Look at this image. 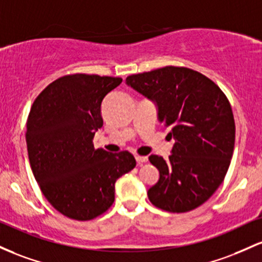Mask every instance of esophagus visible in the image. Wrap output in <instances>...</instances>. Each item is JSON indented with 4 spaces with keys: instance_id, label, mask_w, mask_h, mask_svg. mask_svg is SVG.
<instances>
[{
    "instance_id": "esophagus-1",
    "label": "esophagus",
    "mask_w": 262,
    "mask_h": 262,
    "mask_svg": "<svg viewBox=\"0 0 262 262\" xmlns=\"http://www.w3.org/2000/svg\"><path fill=\"white\" fill-rule=\"evenodd\" d=\"M147 160H148V157H147V156H139V155L136 156V161H137V163H139V164H142V163L147 162Z\"/></svg>"
}]
</instances>
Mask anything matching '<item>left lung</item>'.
Wrapping results in <instances>:
<instances>
[{
	"label": "left lung",
	"mask_w": 262,
	"mask_h": 262,
	"mask_svg": "<svg viewBox=\"0 0 262 262\" xmlns=\"http://www.w3.org/2000/svg\"><path fill=\"white\" fill-rule=\"evenodd\" d=\"M156 102L158 120L174 139L168 160L148 157L160 179L147 192L155 207L186 213L207 202L224 181L235 145V121L222 89L199 72L164 67L126 78Z\"/></svg>",
	"instance_id": "obj_1"
}]
</instances>
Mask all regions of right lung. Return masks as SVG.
Here are the masks:
<instances>
[{
	"label": "right lung",
	"instance_id": "right-lung-1",
	"mask_svg": "<svg viewBox=\"0 0 262 262\" xmlns=\"http://www.w3.org/2000/svg\"><path fill=\"white\" fill-rule=\"evenodd\" d=\"M121 78L64 75L34 100L27 120L28 158L43 195L63 215L92 220L115 201V182L136 166L128 151L94 148L101 102Z\"/></svg>",
	"mask_w": 262,
	"mask_h": 262
}]
</instances>
